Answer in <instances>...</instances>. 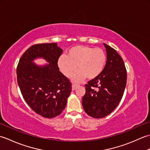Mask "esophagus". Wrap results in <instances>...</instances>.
<instances>
[{"mask_svg":"<svg viewBox=\"0 0 150 150\" xmlns=\"http://www.w3.org/2000/svg\"><path fill=\"white\" fill-rule=\"evenodd\" d=\"M77 86H78V85H77V84H73V85H72V90H73V91L75 90H76V88H77Z\"/></svg>","mask_w":150,"mask_h":150,"instance_id":"obj_1","label":"esophagus"}]
</instances>
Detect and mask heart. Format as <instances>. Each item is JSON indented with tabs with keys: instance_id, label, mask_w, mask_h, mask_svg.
<instances>
[{
	"instance_id": "obj_1",
	"label": "heart",
	"mask_w": 150,
	"mask_h": 150,
	"mask_svg": "<svg viewBox=\"0 0 150 150\" xmlns=\"http://www.w3.org/2000/svg\"><path fill=\"white\" fill-rule=\"evenodd\" d=\"M106 56L103 50L87 46H75L70 48L66 57H59L57 64L60 72L66 77L73 76L75 82L83 81L86 77L92 80L103 72L106 64Z\"/></svg>"
}]
</instances>
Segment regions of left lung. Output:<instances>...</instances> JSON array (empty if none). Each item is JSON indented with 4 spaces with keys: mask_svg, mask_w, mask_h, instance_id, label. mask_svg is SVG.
<instances>
[{
    "mask_svg": "<svg viewBox=\"0 0 150 150\" xmlns=\"http://www.w3.org/2000/svg\"><path fill=\"white\" fill-rule=\"evenodd\" d=\"M107 60L100 75L85 85L82 106L88 115L101 119L110 114L122 99L127 73L122 59L117 51L104 43Z\"/></svg>",
    "mask_w": 150,
    "mask_h": 150,
    "instance_id": "8db88e82",
    "label": "left lung"
}]
</instances>
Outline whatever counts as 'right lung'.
Returning a JSON list of instances; mask_svg holds the SVG:
<instances>
[{
  "mask_svg": "<svg viewBox=\"0 0 150 150\" xmlns=\"http://www.w3.org/2000/svg\"><path fill=\"white\" fill-rule=\"evenodd\" d=\"M62 52L57 43L35 44L24 53L17 68L18 85L25 101L44 118L59 115L71 91V82L57 64ZM37 58L49 64L37 65L33 61Z\"/></svg>",
  "mask_w": 150,
  "mask_h": 150,
  "instance_id": "right-lung-1",
  "label": "right lung"
}]
</instances>
